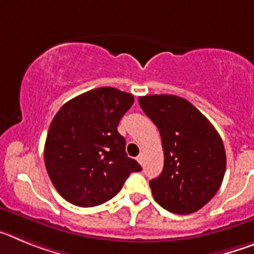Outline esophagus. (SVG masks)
I'll return each instance as SVG.
<instances>
[{
	"instance_id": "34e87169",
	"label": "esophagus",
	"mask_w": 254,
	"mask_h": 254,
	"mask_svg": "<svg viewBox=\"0 0 254 254\" xmlns=\"http://www.w3.org/2000/svg\"><path fill=\"white\" fill-rule=\"evenodd\" d=\"M137 161L141 164V165H142L143 161H145V156H143V154L138 155V156H137Z\"/></svg>"
}]
</instances>
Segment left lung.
I'll return each mask as SVG.
<instances>
[{
    "mask_svg": "<svg viewBox=\"0 0 254 254\" xmlns=\"http://www.w3.org/2000/svg\"><path fill=\"white\" fill-rule=\"evenodd\" d=\"M140 107L158 127L164 168L150 181L155 201L179 215L202 208L223 183L226 155L220 134L210 121L177 95H146Z\"/></svg>",
    "mask_w": 254,
    "mask_h": 254,
    "instance_id": "1",
    "label": "left lung"
}]
</instances>
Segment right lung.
<instances>
[{
  "mask_svg": "<svg viewBox=\"0 0 254 254\" xmlns=\"http://www.w3.org/2000/svg\"><path fill=\"white\" fill-rule=\"evenodd\" d=\"M133 95L98 87L62 105L49 126L44 146L48 176L58 193L80 207L113 198L140 164L126 154L117 126Z\"/></svg>",
  "mask_w": 254,
  "mask_h": 254,
  "instance_id": "1",
  "label": "right lung"
}]
</instances>
